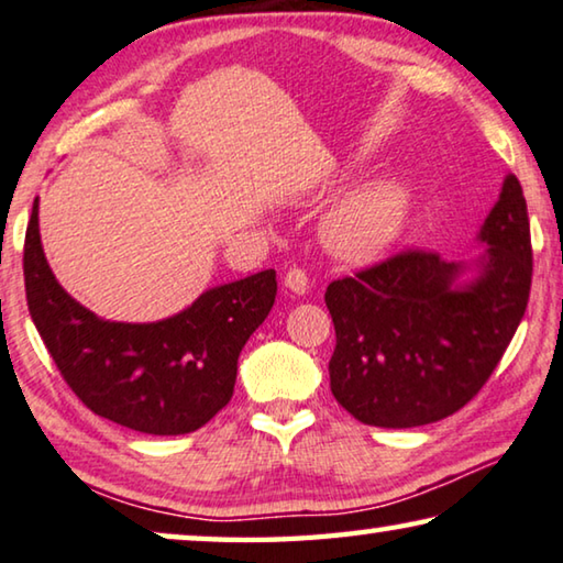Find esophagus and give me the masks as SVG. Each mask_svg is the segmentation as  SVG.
<instances>
[{"mask_svg": "<svg viewBox=\"0 0 563 563\" xmlns=\"http://www.w3.org/2000/svg\"><path fill=\"white\" fill-rule=\"evenodd\" d=\"M284 287L294 294H307L309 289V276L305 269H299V266H294L287 274H284Z\"/></svg>", "mask_w": 563, "mask_h": 563, "instance_id": "34e87169", "label": "esophagus"}]
</instances>
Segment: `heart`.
<instances>
[{"label":"heart","mask_w":563,"mask_h":563,"mask_svg":"<svg viewBox=\"0 0 563 563\" xmlns=\"http://www.w3.org/2000/svg\"><path fill=\"white\" fill-rule=\"evenodd\" d=\"M408 211L410 191L400 180H372L336 201L324 216V244L347 262H369L397 239Z\"/></svg>","instance_id":"b5f03b06"}]
</instances>
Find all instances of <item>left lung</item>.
I'll list each match as a JSON object with an SVG mask.
<instances>
[{
  "label": "left lung",
  "mask_w": 563,
  "mask_h": 563,
  "mask_svg": "<svg viewBox=\"0 0 563 563\" xmlns=\"http://www.w3.org/2000/svg\"><path fill=\"white\" fill-rule=\"evenodd\" d=\"M478 239L488 249L478 276L463 287L455 284L463 264L420 249L327 287L336 334L332 395L360 422L428 426L488 383L531 294L529 209L516 176H506Z\"/></svg>",
  "instance_id": "obj_1"
}]
</instances>
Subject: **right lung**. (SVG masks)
<instances>
[{
  "label": "right lung",
  "instance_id": "obj_1",
  "mask_svg": "<svg viewBox=\"0 0 563 563\" xmlns=\"http://www.w3.org/2000/svg\"><path fill=\"white\" fill-rule=\"evenodd\" d=\"M24 291L52 362L85 408L148 435H186L231 400L239 354L274 307L276 272L203 291L163 322H106L57 284L34 201Z\"/></svg>",
  "mask_w": 563,
  "mask_h": 563
}]
</instances>
